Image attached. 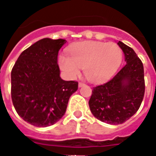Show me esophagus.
Segmentation results:
<instances>
[{
    "instance_id": "34e87169",
    "label": "esophagus",
    "mask_w": 156,
    "mask_h": 156,
    "mask_svg": "<svg viewBox=\"0 0 156 156\" xmlns=\"http://www.w3.org/2000/svg\"><path fill=\"white\" fill-rule=\"evenodd\" d=\"M83 85H85V83H83V82H79V83H78V86H79V87H82Z\"/></svg>"
}]
</instances>
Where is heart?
<instances>
[{"instance_id": "obj_1", "label": "heart", "mask_w": 156, "mask_h": 156, "mask_svg": "<svg viewBox=\"0 0 156 156\" xmlns=\"http://www.w3.org/2000/svg\"><path fill=\"white\" fill-rule=\"evenodd\" d=\"M122 60L121 47L114 42L84 41L72 46L69 56L60 55L59 66L68 76L77 77L83 69L85 78L99 83L110 78Z\"/></svg>"}]
</instances>
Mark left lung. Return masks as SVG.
<instances>
[{
    "mask_svg": "<svg viewBox=\"0 0 156 156\" xmlns=\"http://www.w3.org/2000/svg\"><path fill=\"white\" fill-rule=\"evenodd\" d=\"M126 64L110 81L93 87L89 100L91 113L100 121L121 124L139 110L145 92L142 60L131 47L119 41Z\"/></svg>",
    "mask_w": 156,
    "mask_h": 156,
    "instance_id": "1",
    "label": "left lung"
}]
</instances>
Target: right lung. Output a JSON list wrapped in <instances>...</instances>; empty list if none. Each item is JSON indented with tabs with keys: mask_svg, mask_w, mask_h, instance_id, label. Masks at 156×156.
I'll return each mask as SVG.
<instances>
[{
	"mask_svg": "<svg viewBox=\"0 0 156 156\" xmlns=\"http://www.w3.org/2000/svg\"><path fill=\"white\" fill-rule=\"evenodd\" d=\"M66 40L42 39L21 52L11 72V98L18 115L37 127L54 124L65 115L77 81L59 76L58 53Z\"/></svg>",
	"mask_w": 156,
	"mask_h": 156,
	"instance_id": "1",
	"label": "right lung"
}]
</instances>
